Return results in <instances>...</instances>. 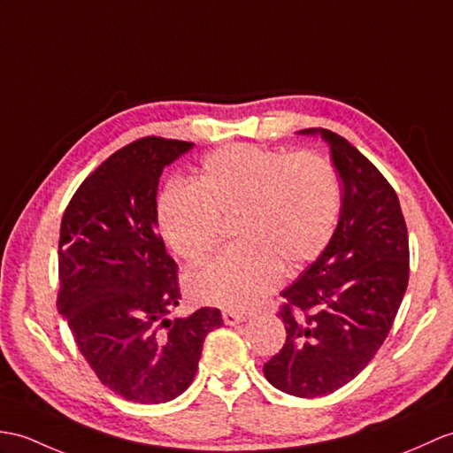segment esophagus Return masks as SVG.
<instances>
[{
	"label": "esophagus",
	"mask_w": 453,
	"mask_h": 453,
	"mask_svg": "<svg viewBox=\"0 0 453 453\" xmlns=\"http://www.w3.org/2000/svg\"><path fill=\"white\" fill-rule=\"evenodd\" d=\"M222 319H224V324L227 326H235V324H241L245 322L249 317L245 312H235V311H224L222 312Z\"/></svg>",
	"instance_id": "obj_1"
}]
</instances>
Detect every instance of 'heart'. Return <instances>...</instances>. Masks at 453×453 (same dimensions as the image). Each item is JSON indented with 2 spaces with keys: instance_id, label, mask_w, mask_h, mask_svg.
Masks as SVG:
<instances>
[{
  "instance_id": "heart-1",
  "label": "heart",
  "mask_w": 453,
  "mask_h": 453,
  "mask_svg": "<svg viewBox=\"0 0 453 453\" xmlns=\"http://www.w3.org/2000/svg\"><path fill=\"white\" fill-rule=\"evenodd\" d=\"M342 187L328 162L255 144L208 154L195 185L173 181L157 198V226L177 257L196 262L218 243V219L235 218L224 250L185 278L196 303L247 311L274 291L286 270L317 258L330 243Z\"/></svg>"
}]
</instances>
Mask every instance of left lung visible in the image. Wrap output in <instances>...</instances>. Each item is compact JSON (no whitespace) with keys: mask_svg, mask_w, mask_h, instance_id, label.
<instances>
[{"mask_svg":"<svg viewBox=\"0 0 453 453\" xmlns=\"http://www.w3.org/2000/svg\"><path fill=\"white\" fill-rule=\"evenodd\" d=\"M328 144L343 185L338 227L322 255L281 291L286 343L266 380L297 397L351 382L390 332L409 281V237L397 195L343 136L303 129Z\"/></svg>","mask_w":453,"mask_h":453,"instance_id":"8db88e82","label":"left lung"}]
</instances>
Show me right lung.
Returning <instances> with one entry per match:
<instances>
[{
    "label": "right lung",
    "mask_w": 453,
    "mask_h": 453,
    "mask_svg": "<svg viewBox=\"0 0 453 453\" xmlns=\"http://www.w3.org/2000/svg\"><path fill=\"white\" fill-rule=\"evenodd\" d=\"M193 146L160 136L123 146L84 179L61 219L58 311L100 382L136 403L181 395L208 332L224 324L210 307L167 317L181 293L157 234V183Z\"/></svg>",
    "instance_id": "obj_1"
}]
</instances>
